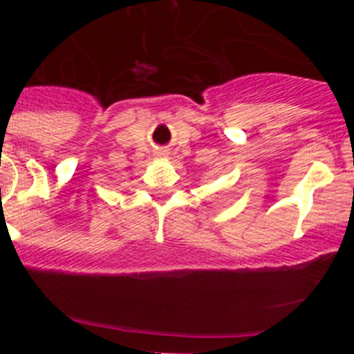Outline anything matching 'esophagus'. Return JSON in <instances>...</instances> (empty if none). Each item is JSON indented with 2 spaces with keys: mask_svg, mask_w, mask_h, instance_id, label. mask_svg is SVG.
Instances as JSON below:
<instances>
[{
  "mask_svg": "<svg viewBox=\"0 0 354 354\" xmlns=\"http://www.w3.org/2000/svg\"><path fill=\"white\" fill-rule=\"evenodd\" d=\"M158 158H167V152L162 150V152H158Z\"/></svg>",
  "mask_w": 354,
  "mask_h": 354,
  "instance_id": "obj_1",
  "label": "esophagus"
}]
</instances>
